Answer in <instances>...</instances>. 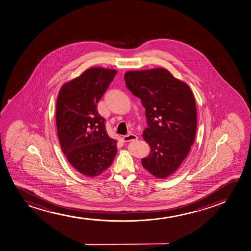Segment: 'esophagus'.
<instances>
[{
    "label": "esophagus",
    "mask_w": 251,
    "mask_h": 251,
    "mask_svg": "<svg viewBox=\"0 0 251 251\" xmlns=\"http://www.w3.org/2000/svg\"><path fill=\"white\" fill-rule=\"evenodd\" d=\"M123 139H124V142L135 141V140L138 139V136L135 135V134H133V133H130V134L124 136Z\"/></svg>",
    "instance_id": "esophagus-1"
}]
</instances>
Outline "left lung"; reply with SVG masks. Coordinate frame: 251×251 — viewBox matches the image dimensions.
Here are the masks:
<instances>
[{
    "instance_id": "8db88e82",
    "label": "left lung",
    "mask_w": 251,
    "mask_h": 251,
    "mask_svg": "<svg viewBox=\"0 0 251 251\" xmlns=\"http://www.w3.org/2000/svg\"><path fill=\"white\" fill-rule=\"evenodd\" d=\"M124 79L145 108L148 127L143 137L151 151L142 159L143 167L165 179L179 168L194 143L198 121L193 93L165 69L127 71Z\"/></svg>"
}]
</instances>
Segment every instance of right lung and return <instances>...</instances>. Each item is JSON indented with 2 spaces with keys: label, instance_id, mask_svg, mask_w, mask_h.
Listing matches in <instances>:
<instances>
[{
  "label": "right lung",
  "instance_id": "right-lung-1",
  "mask_svg": "<svg viewBox=\"0 0 251 251\" xmlns=\"http://www.w3.org/2000/svg\"><path fill=\"white\" fill-rule=\"evenodd\" d=\"M117 74L115 70L91 68L65 83L57 99L56 126L60 146L80 174L95 177L112 165L117 140L106 133L98 103Z\"/></svg>",
  "mask_w": 251,
  "mask_h": 251
}]
</instances>
